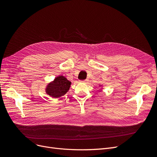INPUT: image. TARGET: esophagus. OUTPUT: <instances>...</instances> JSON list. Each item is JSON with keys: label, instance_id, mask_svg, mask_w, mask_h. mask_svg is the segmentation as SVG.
<instances>
[{"label": "esophagus", "instance_id": "obj_1", "mask_svg": "<svg viewBox=\"0 0 157 157\" xmlns=\"http://www.w3.org/2000/svg\"><path fill=\"white\" fill-rule=\"evenodd\" d=\"M87 81H88V80H82V81H80V82H83V83H86Z\"/></svg>", "mask_w": 157, "mask_h": 157}]
</instances>
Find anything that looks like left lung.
Returning a JSON list of instances; mask_svg holds the SVG:
<instances>
[{"label":"left lung","instance_id":"obj_1","mask_svg":"<svg viewBox=\"0 0 157 157\" xmlns=\"http://www.w3.org/2000/svg\"><path fill=\"white\" fill-rule=\"evenodd\" d=\"M99 87H100V90H102V89H103V88H102V87H103V85H102V84H101H101H99Z\"/></svg>","mask_w":157,"mask_h":157}]
</instances>
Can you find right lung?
<instances>
[{
    "label": "right lung",
    "instance_id": "1",
    "mask_svg": "<svg viewBox=\"0 0 157 157\" xmlns=\"http://www.w3.org/2000/svg\"><path fill=\"white\" fill-rule=\"evenodd\" d=\"M71 82L63 75H59L53 81L48 83L45 92L53 98H58L69 91Z\"/></svg>",
    "mask_w": 157,
    "mask_h": 157
}]
</instances>
